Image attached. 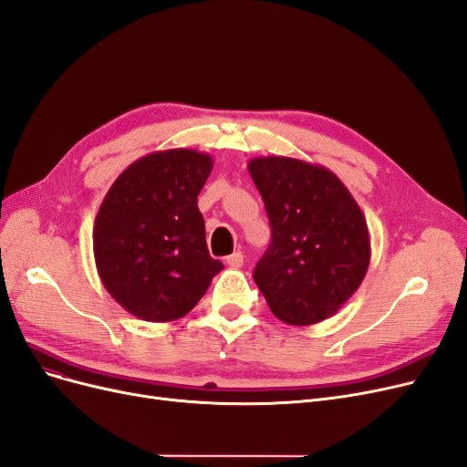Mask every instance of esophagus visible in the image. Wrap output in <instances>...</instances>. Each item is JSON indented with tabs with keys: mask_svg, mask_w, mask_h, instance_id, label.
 Wrapping results in <instances>:
<instances>
[{
	"mask_svg": "<svg viewBox=\"0 0 467 467\" xmlns=\"http://www.w3.org/2000/svg\"><path fill=\"white\" fill-rule=\"evenodd\" d=\"M226 265H228L230 268H241V266H244V253L237 251V253L226 256Z\"/></svg>",
	"mask_w": 467,
	"mask_h": 467,
	"instance_id": "obj_1",
	"label": "esophagus"
}]
</instances>
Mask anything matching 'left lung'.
I'll return each instance as SVG.
<instances>
[{
  "mask_svg": "<svg viewBox=\"0 0 467 467\" xmlns=\"http://www.w3.org/2000/svg\"><path fill=\"white\" fill-rule=\"evenodd\" d=\"M247 168L272 228L253 278L282 323L317 325L340 311L367 275V220L342 180L325 166L259 156Z\"/></svg>",
  "mask_w": 467,
  "mask_h": 467,
  "instance_id": "obj_1",
  "label": "left lung"
}]
</instances>
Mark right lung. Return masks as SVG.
I'll use <instances>...</instances> for the list:
<instances>
[{
	"label": "right lung",
	"instance_id": "right-lung-1",
	"mask_svg": "<svg viewBox=\"0 0 467 467\" xmlns=\"http://www.w3.org/2000/svg\"><path fill=\"white\" fill-rule=\"evenodd\" d=\"M214 166L192 149L127 166L100 204L92 249L99 276L125 311L149 323L185 317L223 265L206 247L197 197Z\"/></svg>",
	"mask_w": 467,
	"mask_h": 467
}]
</instances>
